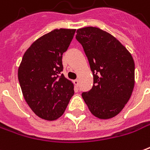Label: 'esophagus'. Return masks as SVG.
I'll return each instance as SVG.
<instances>
[{"mask_svg":"<svg viewBox=\"0 0 150 150\" xmlns=\"http://www.w3.org/2000/svg\"><path fill=\"white\" fill-rule=\"evenodd\" d=\"M74 83H75V86H77V87H78L79 86V79H75V80H74Z\"/></svg>","mask_w":150,"mask_h":150,"instance_id":"esophagus-1","label":"esophagus"}]
</instances>
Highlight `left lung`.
I'll return each instance as SVG.
<instances>
[{
	"mask_svg": "<svg viewBox=\"0 0 150 150\" xmlns=\"http://www.w3.org/2000/svg\"><path fill=\"white\" fill-rule=\"evenodd\" d=\"M80 43L93 75V85L82 97L90 112L100 119H111L129 100L135 85L133 57L115 36L98 28L78 29Z\"/></svg>",
	"mask_w": 150,
	"mask_h": 150,
	"instance_id": "left-lung-1",
	"label": "left lung"
}]
</instances>
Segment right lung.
I'll return each instance as SVG.
<instances>
[{
	"instance_id": "right-lung-1",
	"label": "right lung",
	"mask_w": 150,
	"mask_h": 150,
	"mask_svg": "<svg viewBox=\"0 0 150 150\" xmlns=\"http://www.w3.org/2000/svg\"><path fill=\"white\" fill-rule=\"evenodd\" d=\"M75 29H55L32 43L24 53L18 77L24 99L31 110L45 120L63 115L74 95L73 83L61 72L62 54Z\"/></svg>"
}]
</instances>
